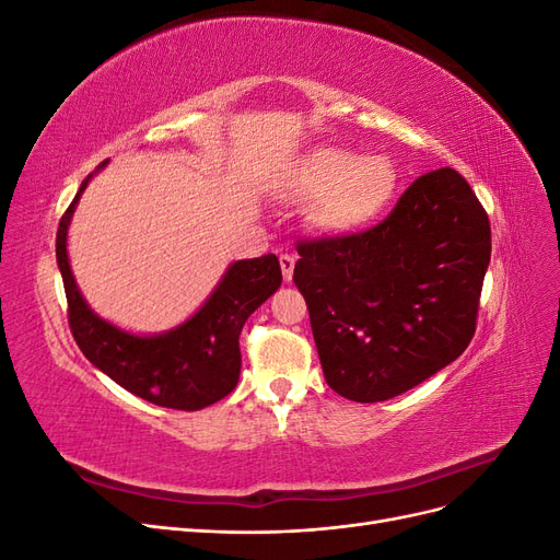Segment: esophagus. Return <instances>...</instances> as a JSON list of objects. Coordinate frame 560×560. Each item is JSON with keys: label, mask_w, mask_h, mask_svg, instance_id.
<instances>
[{"label": "esophagus", "mask_w": 560, "mask_h": 560, "mask_svg": "<svg viewBox=\"0 0 560 560\" xmlns=\"http://www.w3.org/2000/svg\"><path fill=\"white\" fill-rule=\"evenodd\" d=\"M294 264H296V257L294 254H280V268H282V278L290 282L292 276H294Z\"/></svg>", "instance_id": "esophagus-1"}]
</instances>
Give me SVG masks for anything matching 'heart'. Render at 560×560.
Instances as JSON below:
<instances>
[{"mask_svg":"<svg viewBox=\"0 0 560 560\" xmlns=\"http://www.w3.org/2000/svg\"><path fill=\"white\" fill-rule=\"evenodd\" d=\"M399 171L385 154L322 147L299 163L290 189L299 198H322L317 219L331 231H354L376 219L395 198Z\"/></svg>","mask_w":560,"mask_h":560,"instance_id":"heart-1","label":"heart"}]
</instances>
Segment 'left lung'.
Segmentation results:
<instances>
[{"label":"left lung","instance_id":"8db88e82","mask_svg":"<svg viewBox=\"0 0 560 560\" xmlns=\"http://www.w3.org/2000/svg\"><path fill=\"white\" fill-rule=\"evenodd\" d=\"M296 252L322 371L346 399L406 393L477 331L490 222L453 167L420 175L378 224L299 241Z\"/></svg>","mask_w":560,"mask_h":560}]
</instances>
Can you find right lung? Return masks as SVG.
Here are the masks:
<instances>
[{
    "instance_id": "right-lung-1",
    "label": "right lung",
    "mask_w": 560,
    "mask_h": 560,
    "mask_svg": "<svg viewBox=\"0 0 560 560\" xmlns=\"http://www.w3.org/2000/svg\"><path fill=\"white\" fill-rule=\"evenodd\" d=\"M89 179L81 182L56 233L67 322L77 346L93 366L128 393L165 409L198 411L224 399L238 385L243 325L282 282L278 257L264 254L259 259L231 264L206 306L177 329L161 336L126 334L86 306L67 259V226Z\"/></svg>"
}]
</instances>
